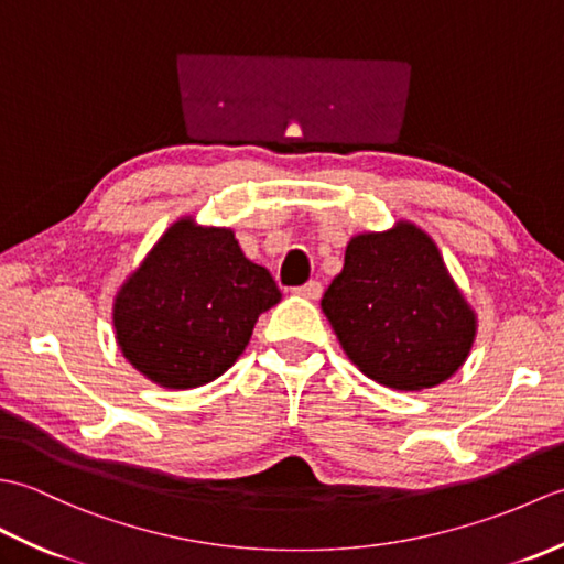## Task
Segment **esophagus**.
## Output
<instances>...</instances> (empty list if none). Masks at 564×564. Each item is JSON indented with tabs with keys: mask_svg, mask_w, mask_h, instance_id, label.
Wrapping results in <instances>:
<instances>
[{
	"mask_svg": "<svg viewBox=\"0 0 564 564\" xmlns=\"http://www.w3.org/2000/svg\"><path fill=\"white\" fill-rule=\"evenodd\" d=\"M295 293L301 297H307V301H317L322 295V283L319 281H307L301 289H295Z\"/></svg>",
	"mask_w": 564,
	"mask_h": 564,
	"instance_id": "34e87169",
	"label": "esophagus"
}]
</instances>
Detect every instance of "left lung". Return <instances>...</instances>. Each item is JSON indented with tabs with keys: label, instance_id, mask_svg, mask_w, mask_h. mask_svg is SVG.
Returning <instances> with one entry per match:
<instances>
[{
	"label": "left lung",
	"instance_id": "8db88e82",
	"mask_svg": "<svg viewBox=\"0 0 564 564\" xmlns=\"http://www.w3.org/2000/svg\"><path fill=\"white\" fill-rule=\"evenodd\" d=\"M322 313L351 364L392 390L441 386L477 334L475 310L436 242L410 220L351 237Z\"/></svg>",
	"mask_w": 564,
	"mask_h": 564
}]
</instances>
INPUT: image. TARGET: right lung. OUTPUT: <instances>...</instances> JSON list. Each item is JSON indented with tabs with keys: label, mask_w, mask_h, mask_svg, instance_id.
<instances>
[{
	"label": "right lung",
	"mask_w": 564,
	"mask_h": 564,
	"mask_svg": "<svg viewBox=\"0 0 564 564\" xmlns=\"http://www.w3.org/2000/svg\"><path fill=\"white\" fill-rule=\"evenodd\" d=\"M279 301L271 273L245 257L232 230L182 218L118 291L116 341L148 380L198 388L237 361Z\"/></svg>",
	"instance_id": "obj_1"
}]
</instances>
